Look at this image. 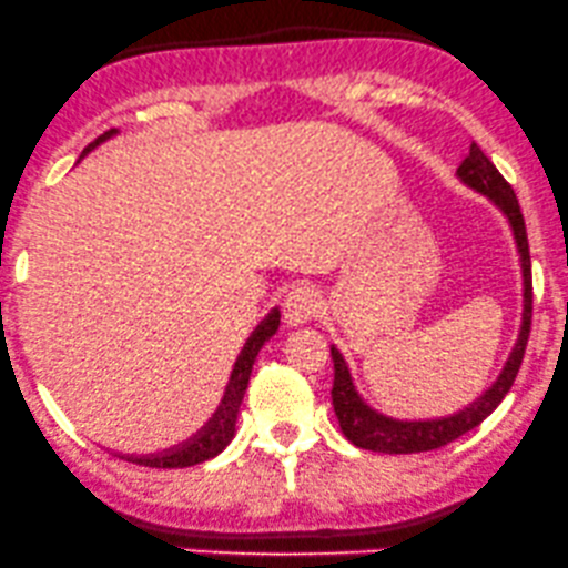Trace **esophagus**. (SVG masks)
<instances>
[{
	"label": "esophagus",
	"instance_id": "obj_1",
	"mask_svg": "<svg viewBox=\"0 0 568 568\" xmlns=\"http://www.w3.org/2000/svg\"><path fill=\"white\" fill-rule=\"evenodd\" d=\"M282 311H284V320L290 322V325H301V322L311 320V316L320 311V292L308 284L286 286Z\"/></svg>",
	"mask_w": 568,
	"mask_h": 568
}]
</instances>
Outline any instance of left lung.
Returning a JSON list of instances; mask_svg holds the SVG:
<instances>
[{"instance_id":"1","label":"left lung","mask_w":568,"mask_h":568,"mask_svg":"<svg viewBox=\"0 0 568 568\" xmlns=\"http://www.w3.org/2000/svg\"><path fill=\"white\" fill-rule=\"evenodd\" d=\"M463 184H468L477 192L487 194L498 209L504 211V216L509 219L511 233H515L517 252H520L523 262V297H526V306H523V327L517 335V344L511 349L509 359H506L501 376L490 389H485V395H479L471 406H466L463 412L453 414V417L442 419H417V423H408V419H393L384 417V414L374 412L363 398L357 395L355 384H352L349 368H346L341 352L331 349L333 355V408L335 417H338L341 430L349 438L352 444L359 449H371V453H384V455H412V453H430V449L444 447V444L455 442L463 433L474 430L485 417H490L496 412V406L501 404L504 395L509 393L511 384H515L517 371L523 365V355H526V344L530 335V311H534V286H530V252H528V235H526V219H523L520 203L515 197V189L506 184V179L496 170V164L481 154L477 143H471V151L457 168Z\"/></svg>"}]
</instances>
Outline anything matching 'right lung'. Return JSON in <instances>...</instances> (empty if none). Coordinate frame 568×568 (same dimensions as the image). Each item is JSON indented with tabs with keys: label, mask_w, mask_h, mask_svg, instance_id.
<instances>
[{
	"label": "right lung",
	"mask_w": 568,
	"mask_h": 568,
	"mask_svg": "<svg viewBox=\"0 0 568 568\" xmlns=\"http://www.w3.org/2000/svg\"><path fill=\"white\" fill-rule=\"evenodd\" d=\"M113 135H115V130H108L105 135H100L94 143H89L87 149H83V154H89L94 145H100L102 140H108ZM278 316H282L278 314V308H273L271 314L260 322L257 331L248 335V341L243 344L241 355H237V359H235L233 374H230V382H227V387H224L222 400H219L216 412H213V417L203 425V428L194 433L192 438H186L184 444H179V447L168 449V453L145 455V457L126 455V460L140 463V466H149V468H186V466H197V463H203V460H211L213 455L222 453V449L233 442L237 408H241L243 393H246V387H248L252 365H254V359H257V352L262 349V344H265V341L278 331Z\"/></svg>",
	"instance_id": "1"
}]
</instances>
